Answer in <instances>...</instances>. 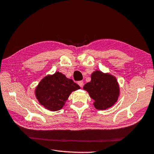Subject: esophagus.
Returning <instances> with one entry per match:
<instances>
[{
  "instance_id": "obj_1",
  "label": "esophagus",
  "mask_w": 154,
  "mask_h": 154,
  "mask_svg": "<svg viewBox=\"0 0 154 154\" xmlns=\"http://www.w3.org/2000/svg\"><path fill=\"white\" fill-rule=\"evenodd\" d=\"M78 85L80 86L81 87H83V85H84V83H83V81H78Z\"/></svg>"
}]
</instances>
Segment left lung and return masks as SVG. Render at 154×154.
<instances>
[{"mask_svg":"<svg viewBox=\"0 0 154 154\" xmlns=\"http://www.w3.org/2000/svg\"><path fill=\"white\" fill-rule=\"evenodd\" d=\"M83 88L95 100L94 106L97 109H106L112 106L117 102L119 93L116 79L100 71L92 74L91 81L85 84Z\"/></svg>","mask_w":154,"mask_h":154,"instance_id":"8db88e82","label":"left lung"}]
</instances>
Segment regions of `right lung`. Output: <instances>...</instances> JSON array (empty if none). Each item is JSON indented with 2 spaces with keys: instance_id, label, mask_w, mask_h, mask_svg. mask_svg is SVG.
<instances>
[{
  "instance_id": "obj_1",
  "label": "right lung",
  "mask_w": 154,
  "mask_h": 154,
  "mask_svg": "<svg viewBox=\"0 0 154 154\" xmlns=\"http://www.w3.org/2000/svg\"><path fill=\"white\" fill-rule=\"evenodd\" d=\"M79 88V86L72 79L56 72L53 75L45 77L39 83L35 93L42 106L55 112L62 109L71 92Z\"/></svg>"
}]
</instances>
